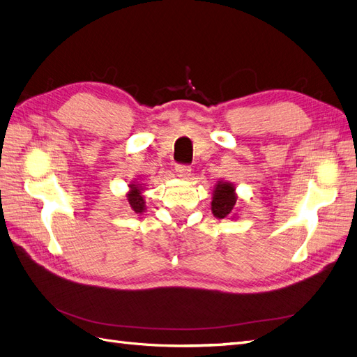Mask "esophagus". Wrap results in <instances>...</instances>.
<instances>
[{"label": "esophagus", "mask_w": 357, "mask_h": 357, "mask_svg": "<svg viewBox=\"0 0 357 357\" xmlns=\"http://www.w3.org/2000/svg\"><path fill=\"white\" fill-rule=\"evenodd\" d=\"M190 167L189 165H185V164H177L176 165V172L177 176L181 177V178H188L190 176Z\"/></svg>", "instance_id": "esophagus-1"}]
</instances>
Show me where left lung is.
Listing matches in <instances>:
<instances>
[{"label": "left lung", "mask_w": 357, "mask_h": 357, "mask_svg": "<svg viewBox=\"0 0 357 357\" xmlns=\"http://www.w3.org/2000/svg\"><path fill=\"white\" fill-rule=\"evenodd\" d=\"M236 197L235 189L229 183H219L213 192V202L211 210L213 214L218 219H225L226 215H229L235 207Z\"/></svg>", "instance_id": "1"}]
</instances>
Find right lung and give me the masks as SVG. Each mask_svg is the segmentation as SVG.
<instances>
[{
	"label": "right lung",
	"mask_w": 357,
	"mask_h": 357,
	"mask_svg": "<svg viewBox=\"0 0 357 357\" xmlns=\"http://www.w3.org/2000/svg\"><path fill=\"white\" fill-rule=\"evenodd\" d=\"M128 202L132 211L135 213L144 211V199L142 197V189H139V186L131 185V192L128 193Z\"/></svg>",
	"instance_id": "1"
}]
</instances>
